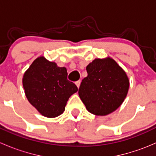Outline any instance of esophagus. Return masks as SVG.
<instances>
[{
  "label": "esophagus",
  "mask_w": 156,
  "mask_h": 156,
  "mask_svg": "<svg viewBox=\"0 0 156 156\" xmlns=\"http://www.w3.org/2000/svg\"><path fill=\"white\" fill-rule=\"evenodd\" d=\"M75 84L77 85V87H78V88L80 87V84H81V81L80 80H78V81H77L76 82H75Z\"/></svg>",
  "instance_id": "esophagus-1"
}]
</instances>
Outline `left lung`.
I'll use <instances>...</instances> for the list:
<instances>
[{
	"label": "left lung",
	"mask_w": 156,
	"mask_h": 156,
	"mask_svg": "<svg viewBox=\"0 0 156 156\" xmlns=\"http://www.w3.org/2000/svg\"><path fill=\"white\" fill-rule=\"evenodd\" d=\"M78 94L86 108L96 115H106L122 105L127 94L126 73L111 58L96 59L87 66Z\"/></svg>",
	"instance_id": "left-lung-1"
}]
</instances>
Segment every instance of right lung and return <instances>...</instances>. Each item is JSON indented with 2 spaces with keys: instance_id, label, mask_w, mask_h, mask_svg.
Segmentation results:
<instances>
[{
  "instance_id": "right-lung-1",
  "label": "right lung",
  "mask_w": 156,
  "mask_h": 156,
  "mask_svg": "<svg viewBox=\"0 0 156 156\" xmlns=\"http://www.w3.org/2000/svg\"><path fill=\"white\" fill-rule=\"evenodd\" d=\"M65 67L41 56L25 72L23 84L29 103L42 115L55 118L65 110L69 98L78 87L67 79Z\"/></svg>"
}]
</instances>
